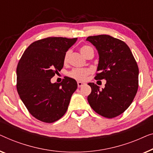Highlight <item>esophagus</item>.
I'll return each instance as SVG.
<instances>
[{
	"instance_id": "1",
	"label": "esophagus",
	"mask_w": 153,
	"mask_h": 153,
	"mask_svg": "<svg viewBox=\"0 0 153 153\" xmlns=\"http://www.w3.org/2000/svg\"><path fill=\"white\" fill-rule=\"evenodd\" d=\"M85 83L82 82H77V87H82L83 85H85Z\"/></svg>"
}]
</instances>
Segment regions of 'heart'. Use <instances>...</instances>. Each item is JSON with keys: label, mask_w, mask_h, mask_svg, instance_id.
Listing matches in <instances>:
<instances>
[{"label": "heart", "mask_w": 153, "mask_h": 153, "mask_svg": "<svg viewBox=\"0 0 153 153\" xmlns=\"http://www.w3.org/2000/svg\"><path fill=\"white\" fill-rule=\"evenodd\" d=\"M93 49L91 46H83L81 47L80 48V52L84 56L87 55V53L91 50ZM70 51H67L66 52L64 56V62L66 63L68 60V57L70 55ZM91 73V70L90 68H74L71 71L68 73V76H69L71 78H74L76 80L78 81H85L88 76V75H89Z\"/></svg>", "instance_id": "1"}]
</instances>
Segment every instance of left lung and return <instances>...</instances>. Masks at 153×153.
Listing matches in <instances>:
<instances>
[{
    "instance_id": "left-lung-1",
    "label": "left lung",
    "mask_w": 153,
    "mask_h": 153,
    "mask_svg": "<svg viewBox=\"0 0 153 153\" xmlns=\"http://www.w3.org/2000/svg\"><path fill=\"white\" fill-rule=\"evenodd\" d=\"M87 41L97 49L99 61L96 79H106L104 89L93 82L87 100L102 117L112 119L123 113L132 102L139 87V68L128 45L117 38L100 34Z\"/></svg>"
}]
</instances>
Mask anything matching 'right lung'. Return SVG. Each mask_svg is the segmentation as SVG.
I'll return each mask as SVG.
<instances>
[{"mask_svg": "<svg viewBox=\"0 0 153 153\" xmlns=\"http://www.w3.org/2000/svg\"><path fill=\"white\" fill-rule=\"evenodd\" d=\"M77 39L48 37L27 47L16 68V89L21 100L36 119L53 123L67 111L77 89L74 79L66 77L61 83L51 79L64 66V56Z\"/></svg>", "mask_w": 153, "mask_h": 153, "instance_id": "obj_1", "label": "right lung"}]
</instances>
